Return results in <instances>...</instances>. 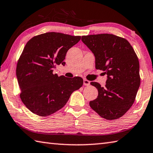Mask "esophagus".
<instances>
[{
    "label": "esophagus",
    "instance_id": "obj_1",
    "mask_svg": "<svg viewBox=\"0 0 153 153\" xmlns=\"http://www.w3.org/2000/svg\"><path fill=\"white\" fill-rule=\"evenodd\" d=\"M90 84V81H88V80L86 79H84V85H89Z\"/></svg>",
    "mask_w": 153,
    "mask_h": 153
}]
</instances>
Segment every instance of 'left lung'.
Wrapping results in <instances>:
<instances>
[{
    "label": "left lung",
    "mask_w": 153,
    "mask_h": 153,
    "mask_svg": "<svg viewBox=\"0 0 153 153\" xmlns=\"http://www.w3.org/2000/svg\"><path fill=\"white\" fill-rule=\"evenodd\" d=\"M82 41L95 56L96 68L108 76L104 87L90 83L98 91L90 107L107 120L122 117L134 103L140 84L139 62L134 49L124 38L112 34L82 36Z\"/></svg>",
    "instance_id": "left-lung-1"
}]
</instances>
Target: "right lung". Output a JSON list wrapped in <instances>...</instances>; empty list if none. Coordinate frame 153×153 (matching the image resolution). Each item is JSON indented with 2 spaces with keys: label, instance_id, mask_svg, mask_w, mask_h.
<instances>
[{
  "label": "right lung",
  "instance_id": "right-lung-1",
  "mask_svg": "<svg viewBox=\"0 0 153 153\" xmlns=\"http://www.w3.org/2000/svg\"><path fill=\"white\" fill-rule=\"evenodd\" d=\"M80 39V36L49 32L35 36L25 46L16 74L20 98L33 114L48 116L55 113L82 86V77L68 78L53 73L56 65H65L68 51Z\"/></svg>",
  "mask_w": 153,
  "mask_h": 153
}]
</instances>
